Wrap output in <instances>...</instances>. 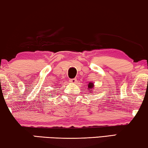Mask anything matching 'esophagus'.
Listing matches in <instances>:
<instances>
[{"instance_id": "34e87169", "label": "esophagus", "mask_w": 148, "mask_h": 148, "mask_svg": "<svg viewBox=\"0 0 148 148\" xmlns=\"http://www.w3.org/2000/svg\"><path fill=\"white\" fill-rule=\"evenodd\" d=\"M70 83H77V79H69Z\"/></svg>"}]
</instances>
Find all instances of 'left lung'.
I'll return each mask as SVG.
<instances>
[{"mask_svg": "<svg viewBox=\"0 0 148 148\" xmlns=\"http://www.w3.org/2000/svg\"><path fill=\"white\" fill-rule=\"evenodd\" d=\"M93 87H94V83H92V82H89V84H88V91H90L89 92L90 93H92V91H93Z\"/></svg>", "mask_w": 148, "mask_h": 148, "instance_id": "8db88e82", "label": "left lung"}]
</instances>
